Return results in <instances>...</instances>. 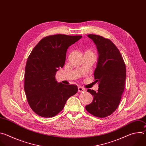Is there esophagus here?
<instances>
[{
	"mask_svg": "<svg viewBox=\"0 0 146 146\" xmlns=\"http://www.w3.org/2000/svg\"><path fill=\"white\" fill-rule=\"evenodd\" d=\"M78 92H84V91H86V89L81 87H79L78 88Z\"/></svg>",
	"mask_w": 146,
	"mask_h": 146,
	"instance_id": "obj_1",
	"label": "esophagus"
}]
</instances>
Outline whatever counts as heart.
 <instances>
[{
  "label": "heart",
  "mask_w": 146,
  "mask_h": 146,
  "mask_svg": "<svg viewBox=\"0 0 146 146\" xmlns=\"http://www.w3.org/2000/svg\"><path fill=\"white\" fill-rule=\"evenodd\" d=\"M87 52H91V51H87Z\"/></svg>",
  "instance_id": "1"
}]
</instances>
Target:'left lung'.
Here are the masks:
<instances>
[{"label": "left lung", "instance_id": "8db88e82", "mask_svg": "<svg viewBox=\"0 0 146 146\" xmlns=\"http://www.w3.org/2000/svg\"><path fill=\"white\" fill-rule=\"evenodd\" d=\"M88 36L93 40L98 51L94 77L99 89L97 92L87 90L94 99L86 109L96 117L104 118L114 112L120 103L125 88L126 67L119 51L110 40L96 35Z\"/></svg>", "mask_w": 146, "mask_h": 146}]
</instances>
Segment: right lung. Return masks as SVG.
<instances>
[{"label": "right lung", "instance_id": "1", "mask_svg": "<svg viewBox=\"0 0 146 146\" xmlns=\"http://www.w3.org/2000/svg\"><path fill=\"white\" fill-rule=\"evenodd\" d=\"M82 36L55 35L41 39L30 54L25 66L24 90L29 105L39 116L52 117L63 110L78 91L76 85L57 82L56 72L63 68L68 48Z\"/></svg>", "mask_w": 146, "mask_h": 146}]
</instances>
